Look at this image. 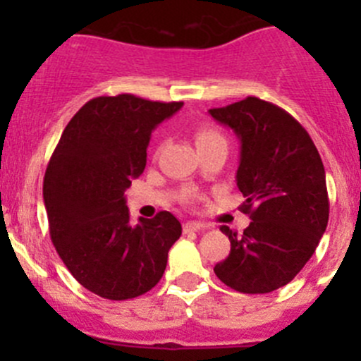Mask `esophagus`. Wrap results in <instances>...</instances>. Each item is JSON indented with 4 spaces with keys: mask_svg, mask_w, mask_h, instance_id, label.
Instances as JSON below:
<instances>
[{
    "mask_svg": "<svg viewBox=\"0 0 361 361\" xmlns=\"http://www.w3.org/2000/svg\"><path fill=\"white\" fill-rule=\"evenodd\" d=\"M207 228L206 224H201V221H187L183 224V232H199Z\"/></svg>",
    "mask_w": 361,
    "mask_h": 361,
    "instance_id": "esophagus-1",
    "label": "esophagus"
}]
</instances>
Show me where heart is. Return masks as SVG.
I'll return each instance as SVG.
<instances>
[{
  "mask_svg": "<svg viewBox=\"0 0 361 361\" xmlns=\"http://www.w3.org/2000/svg\"><path fill=\"white\" fill-rule=\"evenodd\" d=\"M214 140H224V136H221L220 133H216L214 129H209V127H201V129L195 133V143H197V147L211 143V141Z\"/></svg>",
  "mask_w": 361,
  "mask_h": 361,
  "instance_id": "heart-1",
  "label": "heart"
}]
</instances>
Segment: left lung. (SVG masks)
Returning <instances> with one entry per match:
<instances>
[{"mask_svg":"<svg viewBox=\"0 0 361 361\" xmlns=\"http://www.w3.org/2000/svg\"><path fill=\"white\" fill-rule=\"evenodd\" d=\"M209 115L241 141L238 188L251 224L243 234L221 225L231 253L214 265L241 293H269L290 281L314 253L329 224L325 167L307 130L283 108L246 97Z\"/></svg>","mask_w":361,"mask_h":361,"instance_id":"8db88e82","label":"left lung"}]
</instances>
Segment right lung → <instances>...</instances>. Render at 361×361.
I'll return each instance as SVG.
<instances>
[{
    "instance_id": "obj_1",
    "label": "right lung",
    "mask_w": 361,
    "mask_h": 361,
    "mask_svg": "<svg viewBox=\"0 0 361 361\" xmlns=\"http://www.w3.org/2000/svg\"><path fill=\"white\" fill-rule=\"evenodd\" d=\"M181 106L133 94L94 97L50 157L43 178L50 238L73 278L99 297L150 292L180 239L181 224L169 211L130 225L123 192L145 171L152 130Z\"/></svg>"
}]
</instances>
